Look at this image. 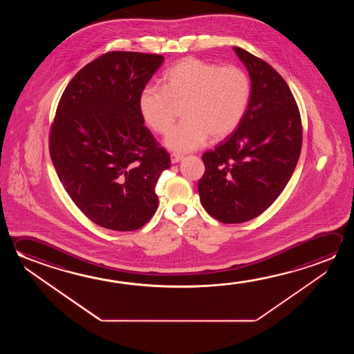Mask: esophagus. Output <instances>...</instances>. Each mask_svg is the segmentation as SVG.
Listing matches in <instances>:
<instances>
[{
    "label": "esophagus",
    "mask_w": 354,
    "mask_h": 354,
    "mask_svg": "<svg viewBox=\"0 0 354 354\" xmlns=\"http://www.w3.org/2000/svg\"><path fill=\"white\" fill-rule=\"evenodd\" d=\"M183 159V156H180V154H170V160H171V162L173 164H176V162H179L180 160Z\"/></svg>",
    "instance_id": "obj_1"
}]
</instances>
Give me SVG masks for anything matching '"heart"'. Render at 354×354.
Listing matches in <instances>:
<instances>
[{
	"instance_id": "obj_1",
	"label": "heart",
	"mask_w": 354,
	"mask_h": 354,
	"mask_svg": "<svg viewBox=\"0 0 354 354\" xmlns=\"http://www.w3.org/2000/svg\"><path fill=\"white\" fill-rule=\"evenodd\" d=\"M250 76L237 66L185 58L164 75V87L147 85L140 95V115L148 127L165 134L173 126L175 106H183L184 121L164 140L171 151L186 153L200 148L211 137L220 140L232 134L250 104Z\"/></svg>"
}]
</instances>
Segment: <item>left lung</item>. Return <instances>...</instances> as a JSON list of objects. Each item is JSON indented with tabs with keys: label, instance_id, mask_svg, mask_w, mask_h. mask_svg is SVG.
I'll return each instance as SVG.
<instances>
[{
	"label": "left lung",
	"instance_id": "left-lung-1",
	"mask_svg": "<svg viewBox=\"0 0 354 354\" xmlns=\"http://www.w3.org/2000/svg\"><path fill=\"white\" fill-rule=\"evenodd\" d=\"M233 50L250 73V104L237 129L203 154L197 185L203 209L223 223L253 220L278 198L302 143L300 112L284 79L242 48Z\"/></svg>",
	"mask_w": 354,
	"mask_h": 354
}]
</instances>
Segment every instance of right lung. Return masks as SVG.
Segmentation results:
<instances>
[{"instance_id": "1", "label": "right lung", "mask_w": 354, "mask_h": 354, "mask_svg": "<svg viewBox=\"0 0 354 354\" xmlns=\"http://www.w3.org/2000/svg\"><path fill=\"white\" fill-rule=\"evenodd\" d=\"M164 62L158 54L106 53L62 95L49 151L70 198L96 225L145 226L158 207L156 184L170 157L140 115V95Z\"/></svg>"}]
</instances>
